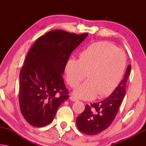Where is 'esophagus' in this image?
<instances>
[{
    "instance_id": "obj_1",
    "label": "esophagus",
    "mask_w": 146,
    "mask_h": 146,
    "mask_svg": "<svg viewBox=\"0 0 146 146\" xmlns=\"http://www.w3.org/2000/svg\"><path fill=\"white\" fill-rule=\"evenodd\" d=\"M70 99L71 101H73V102H76V101L78 100L77 98H76L75 97H73V96H71V97H70Z\"/></svg>"
}]
</instances>
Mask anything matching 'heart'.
Instances as JSON below:
<instances>
[{
  "mask_svg": "<svg viewBox=\"0 0 146 146\" xmlns=\"http://www.w3.org/2000/svg\"><path fill=\"white\" fill-rule=\"evenodd\" d=\"M126 64V57L121 49L108 42H98L81 51L79 59L70 58L65 67L66 80L75 88L86 78L88 80L73 91L76 97L93 100L98 95H110L118 86Z\"/></svg>",
  "mask_w": 146,
  "mask_h": 146,
  "instance_id": "obj_1",
  "label": "heart"
}]
</instances>
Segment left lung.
<instances>
[{"label": "left lung", "instance_id": "8db88e82", "mask_svg": "<svg viewBox=\"0 0 146 146\" xmlns=\"http://www.w3.org/2000/svg\"><path fill=\"white\" fill-rule=\"evenodd\" d=\"M131 68V66H128L122 80L107 98L91 106H86L85 110L76 120L80 131L88 135H97L111 124L125 95Z\"/></svg>", "mask_w": 146, "mask_h": 146}]
</instances>
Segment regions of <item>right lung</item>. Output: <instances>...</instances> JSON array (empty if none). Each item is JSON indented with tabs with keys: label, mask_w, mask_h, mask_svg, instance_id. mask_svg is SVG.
I'll list each match as a JSON object with an SVG mask.
<instances>
[{
	"label": "right lung",
	"mask_w": 146,
	"mask_h": 146,
	"mask_svg": "<svg viewBox=\"0 0 146 146\" xmlns=\"http://www.w3.org/2000/svg\"><path fill=\"white\" fill-rule=\"evenodd\" d=\"M60 29L46 33L30 49L20 73V108L34 127L52 122L69 91L62 75L71 53L87 37Z\"/></svg>",
	"instance_id": "1"
}]
</instances>
